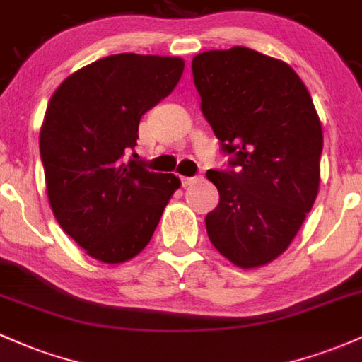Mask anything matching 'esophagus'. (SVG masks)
Wrapping results in <instances>:
<instances>
[{
	"label": "esophagus",
	"instance_id": "34e87169",
	"mask_svg": "<svg viewBox=\"0 0 362 362\" xmlns=\"http://www.w3.org/2000/svg\"><path fill=\"white\" fill-rule=\"evenodd\" d=\"M199 175H194V177H180V182H182V187H189V185H192L194 182H197L199 180Z\"/></svg>",
	"mask_w": 362,
	"mask_h": 362
}]
</instances>
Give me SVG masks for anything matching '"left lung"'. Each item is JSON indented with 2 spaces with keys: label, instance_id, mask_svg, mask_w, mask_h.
Instances as JSON below:
<instances>
[{
  "label": "left lung",
  "instance_id": "obj_1",
  "mask_svg": "<svg viewBox=\"0 0 362 362\" xmlns=\"http://www.w3.org/2000/svg\"><path fill=\"white\" fill-rule=\"evenodd\" d=\"M201 110L230 168L207 170L219 204L207 236L242 269L269 264L300 231L320 187L322 124L301 78L284 61L248 47L192 59Z\"/></svg>",
  "mask_w": 362,
  "mask_h": 362
}]
</instances>
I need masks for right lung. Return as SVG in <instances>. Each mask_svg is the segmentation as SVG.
I'll return each mask as SVG.
<instances>
[{
    "label": "right lung",
    "instance_id": "add662e5",
    "mask_svg": "<svg viewBox=\"0 0 362 362\" xmlns=\"http://www.w3.org/2000/svg\"><path fill=\"white\" fill-rule=\"evenodd\" d=\"M184 66L168 56L102 57L66 78L45 110L39 143L49 204L62 230L103 264L138 255L180 187L173 173L126 156L141 117L172 93Z\"/></svg>",
    "mask_w": 362,
    "mask_h": 362
}]
</instances>
